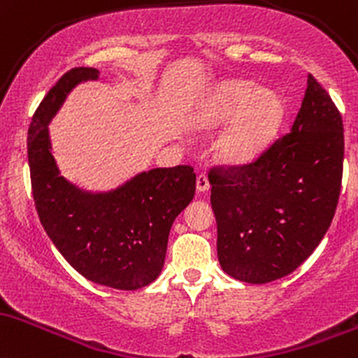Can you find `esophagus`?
Here are the masks:
<instances>
[{
	"label": "esophagus",
	"mask_w": 358,
	"mask_h": 358,
	"mask_svg": "<svg viewBox=\"0 0 358 358\" xmlns=\"http://www.w3.org/2000/svg\"><path fill=\"white\" fill-rule=\"evenodd\" d=\"M196 187H198L199 192H204V191L210 189V179H208L206 174H203V172H201L198 178H196Z\"/></svg>",
	"instance_id": "34e87169"
}]
</instances>
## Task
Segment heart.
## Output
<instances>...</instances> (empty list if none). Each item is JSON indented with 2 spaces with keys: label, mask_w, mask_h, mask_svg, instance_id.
Wrapping results in <instances>:
<instances>
[{
  "label": "heart",
  "mask_w": 358,
  "mask_h": 358,
  "mask_svg": "<svg viewBox=\"0 0 358 358\" xmlns=\"http://www.w3.org/2000/svg\"><path fill=\"white\" fill-rule=\"evenodd\" d=\"M231 127L220 140V154L231 162H248L268 145L284 115L282 99L272 91H260L255 83H224L206 110L213 123L230 120Z\"/></svg>",
  "instance_id": "1"
}]
</instances>
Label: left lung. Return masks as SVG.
I'll return each mask as SVG.
<instances>
[{"label":"left lung","instance_id":"1","mask_svg":"<svg viewBox=\"0 0 358 358\" xmlns=\"http://www.w3.org/2000/svg\"><path fill=\"white\" fill-rule=\"evenodd\" d=\"M343 122L308 74L287 134L250 162L211 169L218 260L228 275L266 284L291 274L330 228L343 176Z\"/></svg>","mask_w":358,"mask_h":358}]
</instances>
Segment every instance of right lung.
Wrapping results in <instances>:
<instances>
[{
    "mask_svg": "<svg viewBox=\"0 0 358 358\" xmlns=\"http://www.w3.org/2000/svg\"><path fill=\"white\" fill-rule=\"evenodd\" d=\"M98 69L74 67L47 92L28 128L31 194L40 223L79 274L101 286L135 291L157 279L176 216L194 198L191 166L152 169L110 194H84L59 176L47 123L78 83Z\"/></svg>",
    "mask_w": 358,
    "mask_h": 358,
    "instance_id": "add662e5",
    "label": "right lung"
}]
</instances>
